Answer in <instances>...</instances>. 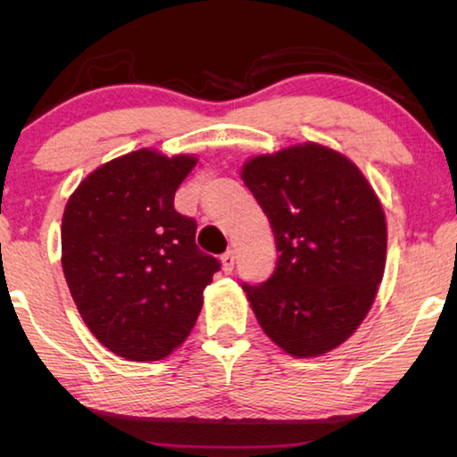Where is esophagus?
Here are the masks:
<instances>
[{
	"label": "esophagus",
	"instance_id": "34e87169",
	"mask_svg": "<svg viewBox=\"0 0 457 457\" xmlns=\"http://www.w3.org/2000/svg\"><path fill=\"white\" fill-rule=\"evenodd\" d=\"M234 264H236V253H234V250H229V252H226L221 256V270L226 274H229L231 270H234Z\"/></svg>",
	"mask_w": 457,
	"mask_h": 457
}]
</instances>
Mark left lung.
I'll return each instance as SVG.
<instances>
[{
  "instance_id": "left-lung-1",
  "label": "left lung",
  "mask_w": 457,
  "mask_h": 457,
  "mask_svg": "<svg viewBox=\"0 0 457 457\" xmlns=\"http://www.w3.org/2000/svg\"><path fill=\"white\" fill-rule=\"evenodd\" d=\"M239 175L280 252L264 284L242 286L247 303L284 353L327 354L361 327L383 280L381 201L346 154L312 141L250 157Z\"/></svg>"
}]
</instances>
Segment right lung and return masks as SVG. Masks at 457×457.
I'll return each instance as SVG.
<instances>
[{
    "label": "right lung",
    "mask_w": 457,
    "mask_h": 457,
    "mask_svg": "<svg viewBox=\"0 0 457 457\" xmlns=\"http://www.w3.org/2000/svg\"><path fill=\"white\" fill-rule=\"evenodd\" d=\"M195 154L138 149L96 167L62 215V270L84 324L127 361H161L185 343L220 262L195 244L175 191Z\"/></svg>",
    "instance_id": "right-lung-1"
}]
</instances>
